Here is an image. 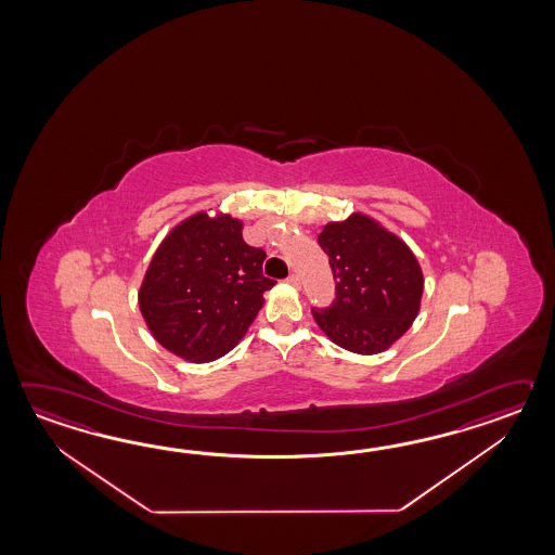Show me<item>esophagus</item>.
<instances>
[{
  "mask_svg": "<svg viewBox=\"0 0 555 555\" xmlns=\"http://www.w3.org/2000/svg\"><path fill=\"white\" fill-rule=\"evenodd\" d=\"M287 283H289L292 287H295V289H301V280H299V275H295V273H292V275L287 278Z\"/></svg>",
  "mask_w": 555,
  "mask_h": 555,
  "instance_id": "1",
  "label": "esophagus"
}]
</instances>
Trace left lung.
I'll return each mask as SVG.
<instances>
[{
    "instance_id": "8db88e82",
    "label": "left lung",
    "mask_w": 555,
    "mask_h": 555,
    "mask_svg": "<svg viewBox=\"0 0 555 555\" xmlns=\"http://www.w3.org/2000/svg\"><path fill=\"white\" fill-rule=\"evenodd\" d=\"M318 242L337 282L333 304L311 309L319 327L351 353L387 351L421 309L425 280L413 251L361 212L330 222Z\"/></svg>"
}]
</instances>
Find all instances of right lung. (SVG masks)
<instances>
[{
	"label": "right lung",
	"mask_w": 555,
	"mask_h": 555,
	"mask_svg": "<svg viewBox=\"0 0 555 555\" xmlns=\"http://www.w3.org/2000/svg\"><path fill=\"white\" fill-rule=\"evenodd\" d=\"M230 214H192L154 251L139 307L154 339L190 363H210L236 347L275 282L266 251L242 237Z\"/></svg>",
	"instance_id": "add662e5"
}]
</instances>
